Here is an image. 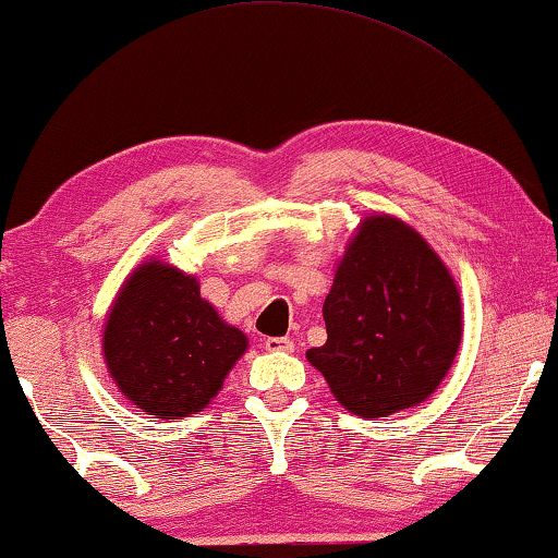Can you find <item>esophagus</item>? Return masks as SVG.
<instances>
[{
	"label": "esophagus",
	"instance_id": "esophagus-1",
	"mask_svg": "<svg viewBox=\"0 0 558 558\" xmlns=\"http://www.w3.org/2000/svg\"><path fill=\"white\" fill-rule=\"evenodd\" d=\"M263 347L268 349V352H292L295 349V342H292L290 337H268Z\"/></svg>",
	"mask_w": 558,
	"mask_h": 558
}]
</instances>
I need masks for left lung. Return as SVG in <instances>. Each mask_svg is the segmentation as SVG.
Masks as SVG:
<instances>
[{
  "instance_id": "8db88e82",
  "label": "left lung",
  "mask_w": 558,
  "mask_h": 558,
  "mask_svg": "<svg viewBox=\"0 0 558 558\" xmlns=\"http://www.w3.org/2000/svg\"><path fill=\"white\" fill-rule=\"evenodd\" d=\"M456 280L436 251L391 216H369L339 260L323 315L327 342L307 359L362 418L426 401L462 337Z\"/></svg>"
}]
</instances>
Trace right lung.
<instances>
[{
    "instance_id": "obj_1",
    "label": "right lung",
    "mask_w": 558,
    "mask_h": 558,
    "mask_svg": "<svg viewBox=\"0 0 558 558\" xmlns=\"http://www.w3.org/2000/svg\"><path fill=\"white\" fill-rule=\"evenodd\" d=\"M248 339L202 298L199 282L167 263H145L112 305L102 354L122 396L157 418L202 411Z\"/></svg>"
}]
</instances>
